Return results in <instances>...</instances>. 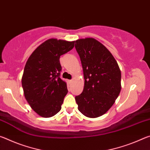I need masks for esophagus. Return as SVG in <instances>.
<instances>
[{
	"label": "esophagus",
	"mask_w": 150,
	"mask_h": 150,
	"mask_svg": "<svg viewBox=\"0 0 150 150\" xmlns=\"http://www.w3.org/2000/svg\"><path fill=\"white\" fill-rule=\"evenodd\" d=\"M69 83H72L73 82V80H70V81H69Z\"/></svg>",
	"instance_id": "esophagus-1"
}]
</instances>
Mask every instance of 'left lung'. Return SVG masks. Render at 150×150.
Segmentation results:
<instances>
[{
  "instance_id": "8db88e82",
  "label": "left lung",
  "mask_w": 150,
  "mask_h": 150,
  "mask_svg": "<svg viewBox=\"0 0 150 150\" xmlns=\"http://www.w3.org/2000/svg\"><path fill=\"white\" fill-rule=\"evenodd\" d=\"M75 48L85 79L82 93L75 96L78 110L87 117H99L112 107L120 93V67L110 51L95 38L76 40Z\"/></svg>"
}]
</instances>
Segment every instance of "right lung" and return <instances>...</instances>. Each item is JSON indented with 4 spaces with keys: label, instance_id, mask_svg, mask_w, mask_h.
I'll return each instance as SVG.
<instances>
[{
    "label": "right lung",
    "instance_id": "obj_1",
    "mask_svg": "<svg viewBox=\"0 0 150 150\" xmlns=\"http://www.w3.org/2000/svg\"><path fill=\"white\" fill-rule=\"evenodd\" d=\"M75 41L50 38L30 55L22 77L24 97L39 116L50 118L60 111L68 92L67 84L59 77V57L71 50Z\"/></svg>",
    "mask_w": 150,
    "mask_h": 150
}]
</instances>
